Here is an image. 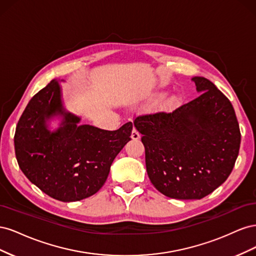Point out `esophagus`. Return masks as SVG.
<instances>
[{
	"label": "esophagus",
	"instance_id": "obj_1",
	"mask_svg": "<svg viewBox=\"0 0 256 256\" xmlns=\"http://www.w3.org/2000/svg\"><path fill=\"white\" fill-rule=\"evenodd\" d=\"M141 138V136H140V134L138 132V130L136 129V128H134V130H132V132H131V138H132V140H138V138Z\"/></svg>",
	"mask_w": 256,
	"mask_h": 256
}]
</instances>
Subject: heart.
I'll return each instance as SVG.
<instances>
[{
    "instance_id": "obj_1",
    "label": "heart",
    "mask_w": 256,
    "mask_h": 256,
    "mask_svg": "<svg viewBox=\"0 0 256 256\" xmlns=\"http://www.w3.org/2000/svg\"><path fill=\"white\" fill-rule=\"evenodd\" d=\"M164 94H157L154 98V102H161L162 99H164ZM178 102H180V98H178L176 95L171 96L166 100L164 108H166V109H173V108H175L178 104Z\"/></svg>"
}]
</instances>
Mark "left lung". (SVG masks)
<instances>
[{
    "label": "left lung",
    "instance_id": "left-lung-1",
    "mask_svg": "<svg viewBox=\"0 0 256 256\" xmlns=\"http://www.w3.org/2000/svg\"><path fill=\"white\" fill-rule=\"evenodd\" d=\"M200 96L172 113L138 116L147 174L162 194L200 200L228 180L238 157L240 130L234 108L216 85L193 76Z\"/></svg>",
    "mask_w": 256,
    "mask_h": 256
}]
</instances>
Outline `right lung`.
<instances>
[{"label":"right lung","instance_id":"obj_1","mask_svg":"<svg viewBox=\"0 0 256 256\" xmlns=\"http://www.w3.org/2000/svg\"><path fill=\"white\" fill-rule=\"evenodd\" d=\"M54 118L61 122L51 130ZM80 122L81 118L65 109L60 81L52 80L30 100L14 134V152L23 174L60 202L95 194L104 184L113 160L131 140V122L114 131Z\"/></svg>","mask_w":256,"mask_h":256}]
</instances>
